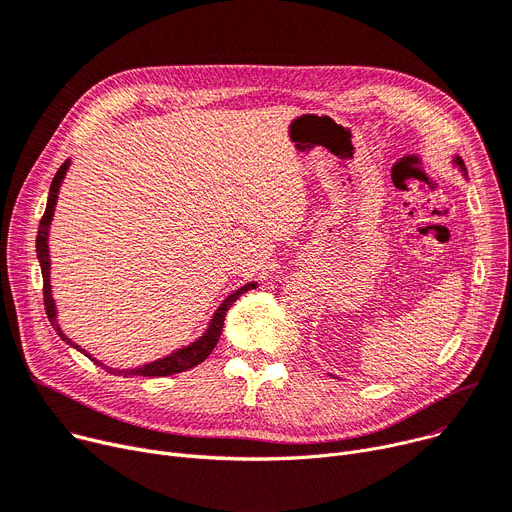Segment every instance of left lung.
I'll return each instance as SVG.
<instances>
[{
	"label": "left lung",
	"instance_id": "1",
	"mask_svg": "<svg viewBox=\"0 0 512 512\" xmlns=\"http://www.w3.org/2000/svg\"><path fill=\"white\" fill-rule=\"evenodd\" d=\"M453 166H457V168L461 170V175H465V177H467V168H465V164H463L461 156H455V158H453Z\"/></svg>",
	"mask_w": 512,
	"mask_h": 512
}]
</instances>
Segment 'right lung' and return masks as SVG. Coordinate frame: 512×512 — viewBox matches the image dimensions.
I'll list each match as a JSON object with an SVG mask.
<instances>
[{"label":"right lung","instance_id":"add662e5","mask_svg":"<svg viewBox=\"0 0 512 512\" xmlns=\"http://www.w3.org/2000/svg\"><path fill=\"white\" fill-rule=\"evenodd\" d=\"M72 166V160L67 158L59 170L55 173L53 181H51V187H49V197H47V208H45V214L41 218V224H39V234H37V257H39V263H41V274H43V294H45V311H47V317L53 325V329H57V335L63 339V342L67 346H72L74 350L82 352L84 356H88L94 364L102 366L105 370H109L111 374H117V377H170V374H177V372H183L187 368H193L197 366L199 362L206 360L212 350L216 348L218 339H220V333H222V327H224V319H226V313L230 306L236 302L238 296H243L245 292L257 288L259 284L257 282H249L241 288H236L234 292H230L222 302L218 309L214 311L212 319L208 321V327L203 329V333L199 337H195L191 344L170 352L168 356H162L158 360H152V362H146V364H140V366H133V368H113L105 362H100L98 358H94L90 352H86L82 346H78L74 339L67 337L59 325V317H57V304H55V298H53V290H51V253H49V230H51V222H53V216H55V206H57V199H59V189H61V183L67 175V170H70Z\"/></svg>","mask_w":512,"mask_h":512}]
</instances>
